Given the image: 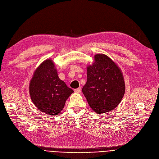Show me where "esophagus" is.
Returning <instances> with one entry per match:
<instances>
[{
	"instance_id": "1",
	"label": "esophagus",
	"mask_w": 159,
	"mask_h": 159,
	"mask_svg": "<svg viewBox=\"0 0 159 159\" xmlns=\"http://www.w3.org/2000/svg\"><path fill=\"white\" fill-rule=\"evenodd\" d=\"M75 92L76 93H80V92H81V88H79L75 89Z\"/></svg>"
}]
</instances>
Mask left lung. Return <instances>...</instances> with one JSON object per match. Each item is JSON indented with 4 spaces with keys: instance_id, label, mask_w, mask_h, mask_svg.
Here are the masks:
<instances>
[{
    "instance_id": "1",
    "label": "left lung",
    "mask_w": 159,
    "mask_h": 159,
    "mask_svg": "<svg viewBox=\"0 0 159 159\" xmlns=\"http://www.w3.org/2000/svg\"><path fill=\"white\" fill-rule=\"evenodd\" d=\"M95 61L87 67V82L82 93L93 111L103 114L117 107L125 94L121 71L107 55L98 54Z\"/></svg>"
}]
</instances>
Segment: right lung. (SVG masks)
<instances>
[{"mask_svg":"<svg viewBox=\"0 0 159 159\" xmlns=\"http://www.w3.org/2000/svg\"><path fill=\"white\" fill-rule=\"evenodd\" d=\"M31 99L40 111L56 116L61 111L73 90L59 79L51 59L43 61L34 73L30 82Z\"/></svg>","mask_w":159,"mask_h":159,"instance_id":"1","label":"right lung"}]
</instances>
